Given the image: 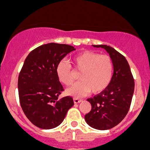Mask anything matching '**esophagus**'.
<instances>
[{
    "label": "esophagus",
    "instance_id": "1",
    "mask_svg": "<svg viewBox=\"0 0 150 150\" xmlns=\"http://www.w3.org/2000/svg\"><path fill=\"white\" fill-rule=\"evenodd\" d=\"M73 102L75 104H78V103H80V102H81V99H78V98H74Z\"/></svg>",
    "mask_w": 150,
    "mask_h": 150
}]
</instances>
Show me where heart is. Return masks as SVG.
<instances>
[{
    "instance_id": "obj_1",
    "label": "heart",
    "mask_w": 150,
    "mask_h": 150,
    "mask_svg": "<svg viewBox=\"0 0 150 150\" xmlns=\"http://www.w3.org/2000/svg\"><path fill=\"white\" fill-rule=\"evenodd\" d=\"M72 63L75 72H80L78 78L81 81L66 90L67 95L81 97L90 91L94 94L99 93L107 88L111 81L114 66L108 55L81 52L74 57ZM56 75L59 81L66 86L72 84L75 79L72 67L65 60L57 63Z\"/></svg>"
}]
</instances>
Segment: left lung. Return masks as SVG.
Returning a JSON list of instances; mask_svg holds the SVG:
<instances>
[{
  "label": "left lung",
  "mask_w": 150,
  "mask_h": 150,
  "mask_svg": "<svg viewBox=\"0 0 150 150\" xmlns=\"http://www.w3.org/2000/svg\"><path fill=\"white\" fill-rule=\"evenodd\" d=\"M93 46L103 48L109 54L114 72L107 88L93 98L87 99L92 108L84 119L90 127L108 130L118 125L127 114L134 93V78L123 55L109 45Z\"/></svg>",
  "instance_id": "8db88e82"
}]
</instances>
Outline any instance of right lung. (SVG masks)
<instances>
[{"label":"right lung","instance_id":"obj_1","mask_svg":"<svg viewBox=\"0 0 150 150\" xmlns=\"http://www.w3.org/2000/svg\"><path fill=\"white\" fill-rule=\"evenodd\" d=\"M75 50L66 44H44L30 52L24 62L18 80L20 104L28 120L40 129L58 126L74 105L72 97L58 98L63 87L56 67Z\"/></svg>","mask_w":150,"mask_h":150}]
</instances>
